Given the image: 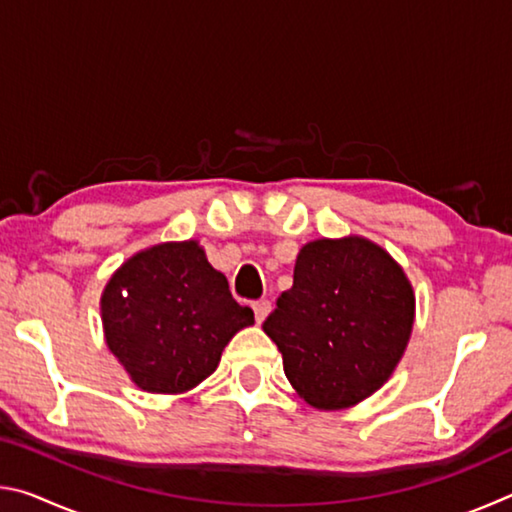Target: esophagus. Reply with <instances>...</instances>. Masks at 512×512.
Listing matches in <instances>:
<instances>
[{
    "label": "esophagus",
    "instance_id": "34e87169",
    "mask_svg": "<svg viewBox=\"0 0 512 512\" xmlns=\"http://www.w3.org/2000/svg\"><path fill=\"white\" fill-rule=\"evenodd\" d=\"M253 311H255V320L259 325L264 323L266 320V316L271 314V302L268 300H257V302H253Z\"/></svg>",
    "mask_w": 512,
    "mask_h": 512
}]
</instances>
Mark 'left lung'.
<instances>
[{"mask_svg": "<svg viewBox=\"0 0 512 512\" xmlns=\"http://www.w3.org/2000/svg\"><path fill=\"white\" fill-rule=\"evenodd\" d=\"M413 320L409 277L384 248L359 235L323 237L300 248L293 287L277 298L264 332L302 400L341 411L391 379Z\"/></svg>", "mask_w": 512, "mask_h": 512, "instance_id": "8db88e82", "label": "left lung"}]
</instances>
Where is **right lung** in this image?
Listing matches in <instances>:
<instances>
[{"label": "right lung", "instance_id": "add662e5", "mask_svg": "<svg viewBox=\"0 0 512 512\" xmlns=\"http://www.w3.org/2000/svg\"><path fill=\"white\" fill-rule=\"evenodd\" d=\"M108 350L146 393L180 395L216 370L239 329L255 323L196 239L128 257L101 293Z\"/></svg>", "mask_w": 512, "mask_h": 512}]
</instances>
